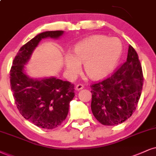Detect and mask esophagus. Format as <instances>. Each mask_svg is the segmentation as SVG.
Returning <instances> with one entry per match:
<instances>
[{
	"instance_id": "34e87169",
	"label": "esophagus",
	"mask_w": 156,
	"mask_h": 156,
	"mask_svg": "<svg viewBox=\"0 0 156 156\" xmlns=\"http://www.w3.org/2000/svg\"><path fill=\"white\" fill-rule=\"evenodd\" d=\"M83 88H84L83 84H76V88H75V89H76V90H77V91H79V90H82V89H83Z\"/></svg>"
}]
</instances>
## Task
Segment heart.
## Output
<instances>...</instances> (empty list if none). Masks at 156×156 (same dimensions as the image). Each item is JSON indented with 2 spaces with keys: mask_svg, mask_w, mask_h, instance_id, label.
<instances>
[{
  "mask_svg": "<svg viewBox=\"0 0 156 156\" xmlns=\"http://www.w3.org/2000/svg\"><path fill=\"white\" fill-rule=\"evenodd\" d=\"M122 53V43L116 38L92 36L76 44L73 53H66L65 72L69 78L74 79L83 63L84 72L90 78L103 79L114 69Z\"/></svg>",
  "mask_w": 156,
  "mask_h": 156,
  "instance_id": "obj_1",
  "label": "heart"
}]
</instances>
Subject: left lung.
Wrapping results in <instances>:
<instances>
[{"instance_id":"obj_1","label":"left lung","mask_w":156,"mask_h":156,"mask_svg":"<svg viewBox=\"0 0 156 156\" xmlns=\"http://www.w3.org/2000/svg\"><path fill=\"white\" fill-rule=\"evenodd\" d=\"M143 84V70L138 55L129 45L126 62L110 77L90 86L94 116L106 126L125 122L135 111Z\"/></svg>"}]
</instances>
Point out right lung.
Returning a JSON list of instances; mask_svg holds the SVG:
<instances>
[{
	"instance_id": "obj_1",
	"label": "right lung",
	"mask_w": 156,
	"mask_h": 156,
	"mask_svg": "<svg viewBox=\"0 0 156 156\" xmlns=\"http://www.w3.org/2000/svg\"><path fill=\"white\" fill-rule=\"evenodd\" d=\"M63 33L58 30L38 34L19 49L10 71L11 88L19 111L24 119L47 129L57 127L66 119L75 95L74 85L55 76L30 77L25 65L42 40L58 39Z\"/></svg>"
}]
</instances>
